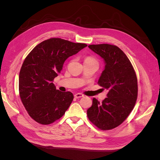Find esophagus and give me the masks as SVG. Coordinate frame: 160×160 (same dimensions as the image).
Masks as SVG:
<instances>
[{"instance_id": "obj_1", "label": "esophagus", "mask_w": 160, "mask_h": 160, "mask_svg": "<svg viewBox=\"0 0 160 160\" xmlns=\"http://www.w3.org/2000/svg\"><path fill=\"white\" fill-rule=\"evenodd\" d=\"M75 98L78 99V98H83V97L84 96V95L83 93H76L75 95Z\"/></svg>"}]
</instances>
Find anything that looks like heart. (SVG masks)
Masks as SVG:
<instances>
[{
    "label": "heart",
    "mask_w": 160,
    "mask_h": 160,
    "mask_svg": "<svg viewBox=\"0 0 160 160\" xmlns=\"http://www.w3.org/2000/svg\"><path fill=\"white\" fill-rule=\"evenodd\" d=\"M85 62H98V61H97L95 58H93V57H91V56H88L85 57Z\"/></svg>",
    "instance_id": "obj_1"
}]
</instances>
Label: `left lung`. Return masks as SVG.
Returning a JSON list of instances; mask_svg holds the SVG:
<instances>
[{"label":"left lung","instance_id":"1","mask_svg":"<svg viewBox=\"0 0 160 160\" xmlns=\"http://www.w3.org/2000/svg\"><path fill=\"white\" fill-rule=\"evenodd\" d=\"M88 47L105 62L98 85L108 93L101 103L93 98L87 113L97 128L110 130L122 124L134 108L138 93L137 75L129 59L118 47L109 44Z\"/></svg>","mask_w":160,"mask_h":160}]
</instances>
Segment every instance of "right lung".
Masks as SVG:
<instances>
[{"label":"right lung","mask_w":160,"mask_h":160,"mask_svg":"<svg viewBox=\"0 0 160 160\" xmlns=\"http://www.w3.org/2000/svg\"><path fill=\"white\" fill-rule=\"evenodd\" d=\"M60 38H51L28 53L19 72V95L30 117L37 123L49 125L62 117L73 95L57 90L52 81L69 57L87 47Z\"/></svg>","instance_id":"1"}]
</instances>
